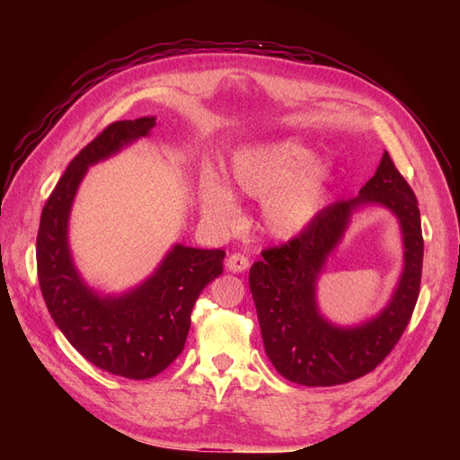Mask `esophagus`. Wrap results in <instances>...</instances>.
<instances>
[{
	"label": "esophagus",
	"instance_id": "34e87169",
	"mask_svg": "<svg viewBox=\"0 0 460 460\" xmlns=\"http://www.w3.org/2000/svg\"><path fill=\"white\" fill-rule=\"evenodd\" d=\"M249 259L245 257V255H242V253H234V255H230L228 257V261H226V269L230 270V272H243V270H247L249 269Z\"/></svg>",
	"mask_w": 460,
	"mask_h": 460
}]
</instances>
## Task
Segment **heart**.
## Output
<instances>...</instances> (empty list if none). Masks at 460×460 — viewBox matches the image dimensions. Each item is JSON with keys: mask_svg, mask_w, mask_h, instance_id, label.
Returning a JSON list of instances; mask_svg holds the SVG:
<instances>
[{"mask_svg": "<svg viewBox=\"0 0 460 460\" xmlns=\"http://www.w3.org/2000/svg\"><path fill=\"white\" fill-rule=\"evenodd\" d=\"M332 184V164L313 161L297 140H276L234 153L230 186L242 196L262 199L264 228L274 238H294L323 211ZM203 217L218 228H232L240 211L234 193L215 174L199 184Z\"/></svg>", "mask_w": 460, "mask_h": 460, "instance_id": "heart-1", "label": "heart"}]
</instances>
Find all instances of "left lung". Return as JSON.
I'll use <instances>...</instances> for the list:
<instances>
[{
  "label": "left lung",
  "instance_id": "1",
  "mask_svg": "<svg viewBox=\"0 0 460 460\" xmlns=\"http://www.w3.org/2000/svg\"><path fill=\"white\" fill-rule=\"evenodd\" d=\"M380 204L400 220L403 270L393 299L357 327L332 325L317 311L315 282L358 208ZM249 270L264 351L286 380L338 385L378 367L405 332L420 291L424 240L414 191L384 151L358 196L323 208L297 238L264 249Z\"/></svg>",
  "mask_w": 460,
  "mask_h": 460
}]
</instances>
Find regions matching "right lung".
I'll return each mask as SVG.
<instances>
[{"label": "right lung", "instance_id": "add662e5", "mask_svg": "<svg viewBox=\"0 0 460 460\" xmlns=\"http://www.w3.org/2000/svg\"><path fill=\"white\" fill-rule=\"evenodd\" d=\"M153 127L155 117L119 120L82 149L51 191L36 240L40 289L53 323L92 365L130 380L153 378L182 353L193 305L222 274L226 255L176 243L155 272L120 296H100L82 280L68 247V217L82 178Z\"/></svg>", "mask_w": 460, "mask_h": 460}]
</instances>
